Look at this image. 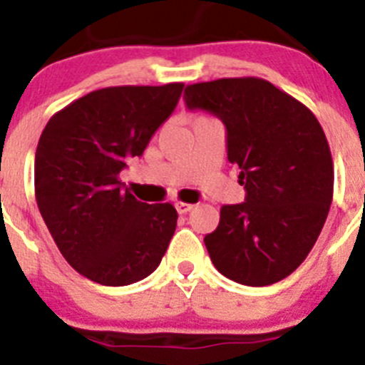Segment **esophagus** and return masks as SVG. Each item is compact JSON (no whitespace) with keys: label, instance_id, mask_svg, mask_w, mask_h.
Returning <instances> with one entry per match:
<instances>
[{"label":"esophagus","instance_id":"1","mask_svg":"<svg viewBox=\"0 0 365 365\" xmlns=\"http://www.w3.org/2000/svg\"><path fill=\"white\" fill-rule=\"evenodd\" d=\"M176 211H178V215H187V212L192 209V205L190 203H185V202H176Z\"/></svg>","mask_w":365,"mask_h":365}]
</instances>
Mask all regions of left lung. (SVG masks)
Wrapping results in <instances>:
<instances>
[{"label": "left lung", "mask_w": 365, "mask_h": 365, "mask_svg": "<svg viewBox=\"0 0 365 365\" xmlns=\"http://www.w3.org/2000/svg\"><path fill=\"white\" fill-rule=\"evenodd\" d=\"M183 100L223 121L245 202L223 205L203 238L215 267L252 287L289 277L309 255L333 202V158L304 103L262 78L187 85Z\"/></svg>", "instance_id": "1"}]
</instances>
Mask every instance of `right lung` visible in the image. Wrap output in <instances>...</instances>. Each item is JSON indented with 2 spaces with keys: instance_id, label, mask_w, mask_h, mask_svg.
Listing matches in <instances>:
<instances>
[{
  "instance_id": "add662e5",
  "label": "right lung",
  "mask_w": 365,
  "mask_h": 365,
  "mask_svg": "<svg viewBox=\"0 0 365 365\" xmlns=\"http://www.w3.org/2000/svg\"><path fill=\"white\" fill-rule=\"evenodd\" d=\"M182 91L183 83L100 88L56 113L41 133L36 202L65 260L88 280H143L169 247L176 209L138 202L120 173L142 156Z\"/></svg>"
}]
</instances>
